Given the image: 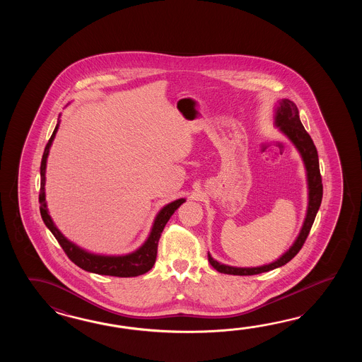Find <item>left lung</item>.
Returning <instances> with one entry per match:
<instances>
[{
	"instance_id": "obj_1",
	"label": "left lung",
	"mask_w": 362,
	"mask_h": 362,
	"mask_svg": "<svg viewBox=\"0 0 362 362\" xmlns=\"http://www.w3.org/2000/svg\"><path fill=\"white\" fill-rule=\"evenodd\" d=\"M274 127L278 128L286 139L293 144L296 151L300 155L301 160L305 168L307 176L308 189V206L304 221L301 225L300 231L298 237L295 238L293 245L288 247V250L281 255L274 262L269 264H264L259 267H233L228 264L217 262L211 254L208 252V262L217 272L223 274H233V276H252L260 274L269 270L276 269L293 259L295 255L300 251L301 247L307 239L309 230L313 225L315 215L320 209L322 202V180L320 175V163H318V154L313 141L307 131L304 129L299 116V110L293 100L282 98L277 100V105L274 107Z\"/></svg>"
}]
</instances>
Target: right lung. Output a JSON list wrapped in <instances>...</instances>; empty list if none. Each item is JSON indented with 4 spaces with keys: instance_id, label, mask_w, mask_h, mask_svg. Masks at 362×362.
Masks as SVG:
<instances>
[{
    "instance_id": "add662e5",
    "label": "right lung",
    "mask_w": 362,
    "mask_h": 362,
    "mask_svg": "<svg viewBox=\"0 0 362 362\" xmlns=\"http://www.w3.org/2000/svg\"><path fill=\"white\" fill-rule=\"evenodd\" d=\"M59 124H61V114H59L58 122L55 125L54 132L45 147L42 160H41V167H40V175H41L39 198L40 214H41V217L47 225V229L53 233L55 239L59 242V245L69 259L81 269L95 273V274H100V276H112V277H137L141 274H145L146 272L154 267L156 252H158V243H159V238H160V234H162L165 223H168L170 216L175 214V211L186 202V198L173 200L168 204H165L164 207L160 208V211L155 216L146 240L133 252L125 255L94 254V252L86 251L84 248L77 246L76 243L71 242L67 237H64L63 233L57 228V225L53 221L52 216L49 214V209H47V192H45L47 156L50 153V147L53 145L55 134L59 129Z\"/></svg>"
}]
</instances>
